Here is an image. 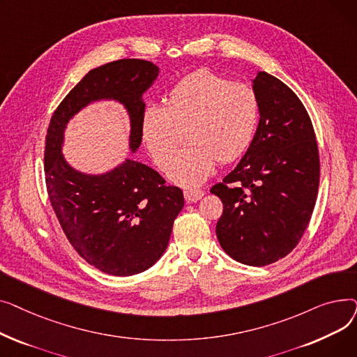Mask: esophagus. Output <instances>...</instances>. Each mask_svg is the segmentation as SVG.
Instances as JSON below:
<instances>
[{
	"mask_svg": "<svg viewBox=\"0 0 357 357\" xmlns=\"http://www.w3.org/2000/svg\"><path fill=\"white\" fill-rule=\"evenodd\" d=\"M183 197H185L186 202H197L198 199H201L204 197V191H201V190H185Z\"/></svg>",
	"mask_w": 357,
	"mask_h": 357,
	"instance_id": "obj_1",
	"label": "esophagus"
}]
</instances>
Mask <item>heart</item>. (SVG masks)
Returning <instances> with one entry per match:
<instances>
[{
	"instance_id": "heart-1",
	"label": "heart",
	"mask_w": 357,
	"mask_h": 357,
	"mask_svg": "<svg viewBox=\"0 0 357 357\" xmlns=\"http://www.w3.org/2000/svg\"><path fill=\"white\" fill-rule=\"evenodd\" d=\"M260 117L255 89L199 69L179 79L165 98V107L147 105L140 119L142 139L160 169L171 165L183 141L190 143L178 155L169 178L195 186L207 179L215 162L230 163L250 147Z\"/></svg>"
}]
</instances>
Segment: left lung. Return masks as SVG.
Instances as JSON below:
<instances>
[{
    "instance_id": "8db88e82",
    "label": "left lung",
    "mask_w": 357,
    "mask_h": 357,
    "mask_svg": "<svg viewBox=\"0 0 357 357\" xmlns=\"http://www.w3.org/2000/svg\"><path fill=\"white\" fill-rule=\"evenodd\" d=\"M253 89L260 102L255 139L211 194L222 202L215 233L222 250L249 266L291 253L310 222L320 183L311 119L295 92L266 72Z\"/></svg>"
}]
</instances>
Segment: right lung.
Wrapping results in <instances>:
<instances>
[{"mask_svg":"<svg viewBox=\"0 0 357 357\" xmlns=\"http://www.w3.org/2000/svg\"><path fill=\"white\" fill-rule=\"evenodd\" d=\"M158 75L156 65L142 59L92 69L54 109L47 128L45 174L53 211L72 248L108 275L131 276L156 264L183 207V194L167 186L155 169L131 159L101 175L77 171L62 155L65 128L88 104L119 101L128 112L135 153L142 143V97Z\"/></svg>","mask_w":357,"mask_h":357,"instance_id":"right-lung-1","label":"right lung"}]
</instances>
